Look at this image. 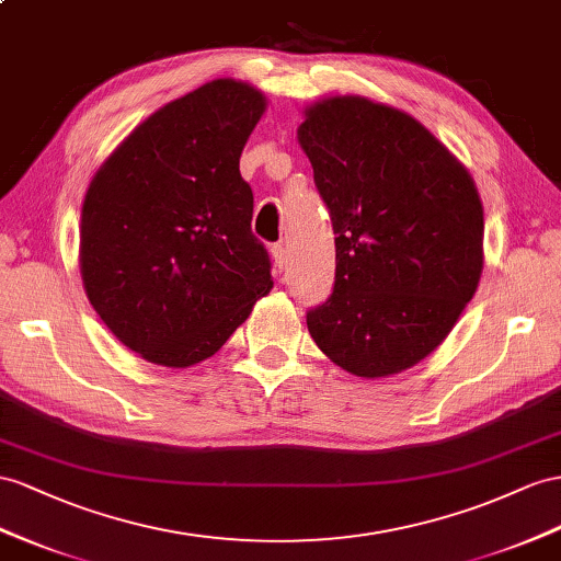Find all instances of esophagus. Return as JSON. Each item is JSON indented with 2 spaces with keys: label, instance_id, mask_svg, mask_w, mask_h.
I'll return each instance as SVG.
<instances>
[{
  "label": "esophagus",
  "instance_id": "34e87169",
  "mask_svg": "<svg viewBox=\"0 0 561 561\" xmlns=\"http://www.w3.org/2000/svg\"><path fill=\"white\" fill-rule=\"evenodd\" d=\"M272 257H275L277 267L282 270L286 265V261H289V251H286L284 243H275V247H272Z\"/></svg>",
  "mask_w": 561,
  "mask_h": 561
}]
</instances>
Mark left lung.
<instances>
[{"instance_id":"left-lung-1","label":"left lung","mask_w":561,"mask_h":561,"mask_svg":"<svg viewBox=\"0 0 561 561\" xmlns=\"http://www.w3.org/2000/svg\"><path fill=\"white\" fill-rule=\"evenodd\" d=\"M298 141L336 234L332 296L306 314L312 341L357 377L417 365L479 286L473 180L422 123L363 96L310 106Z\"/></svg>"}]
</instances>
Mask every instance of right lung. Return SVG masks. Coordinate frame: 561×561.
Here are the masks:
<instances>
[{
  "mask_svg": "<svg viewBox=\"0 0 561 561\" xmlns=\"http://www.w3.org/2000/svg\"><path fill=\"white\" fill-rule=\"evenodd\" d=\"M263 94L213 80L158 108L99 168L82 204L90 304L127 348L165 367L206 360L272 289L239 172Z\"/></svg>",
  "mask_w": 561,
  "mask_h": 561,
  "instance_id": "right-lung-1",
  "label": "right lung"
}]
</instances>
